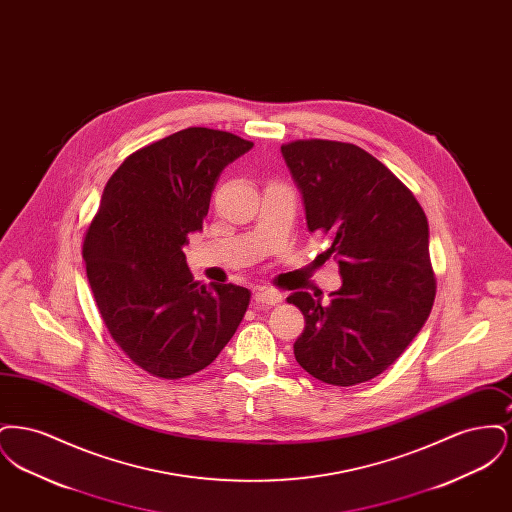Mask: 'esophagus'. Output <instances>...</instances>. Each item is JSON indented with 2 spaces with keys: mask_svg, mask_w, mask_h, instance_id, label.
Wrapping results in <instances>:
<instances>
[{
  "mask_svg": "<svg viewBox=\"0 0 512 512\" xmlns=\"http://www.w3.org/2000/svg\"><path fill=\"white\" fill-rule=\"evenodd\" d=\"M282 297H284L282 293L272 290V288H263L255 293V301L261 305H278L282 301Z\"/></svg>",
  "mask_w": 512,
  "mask_h": 512,
  "instance_id": "34e87169",
  "label": "esophagus"
}]
</instances>
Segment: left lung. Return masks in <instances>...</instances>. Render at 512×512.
I'll list each match as a JSON object with an SVG mask.
<instances>
[{
    "label": "left lung",
    "mask_w": 512,
    "mask_h": 512,
    "mask_svg": "<svg viewBox=\"0 0 512 512\" xmlns=\"http://www.w3.org/2000/svg\"><path fill=\"white\" fill-rule=\"evenodd\" d=\"M282 155L307 228L328 238L341 276L328 305L307 292L288 297L305 317L295 361L332 386L368 382L399 359L432 311L428 219L413 192L359 146L297 140Z\"/></svg>",
    "instance_id": "1"
}]
</instances>
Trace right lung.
Wrapping results in <instances>:
<instances>
[{
  "label": "right lung",
  "instance_id": "obj_1",
  "mask_svg": "<svg viewBox=\"0 0 512 512\" xmlns=\"http://www.w3.org/2000/svg\"><path fill=\"white\" fill-rule=\"evenodd\" d=\"M253 147L186 128L142 147L109 178L82 257L111 338L146 372L178 380L211 365L238 330L251 292L195 282L188 236L203 230L220 172Z\"/></svg>",
  "mask_w": 512,
  "mask_h": 512
}]
</instances>
